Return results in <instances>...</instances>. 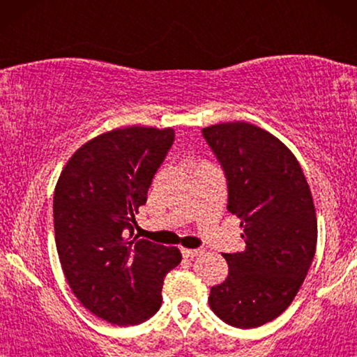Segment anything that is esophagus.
I'll list each match as a JSON object with an SVG mask.
<instances>
[{"label": "esophagus", "mask_w": 357, "mask_h": 357, "mask_svg": "<svg viewBox=\"0 0 357 357\" xmlns=\"http://www.w3.org/2000/svg\"><path fill=\"white\" fill-rule=\"evenodd\" d=\"M203 250L202 248H182V255L185 258H195L198 255H202Z\"/></svg>", "instance_id": "1"}]
</instances>
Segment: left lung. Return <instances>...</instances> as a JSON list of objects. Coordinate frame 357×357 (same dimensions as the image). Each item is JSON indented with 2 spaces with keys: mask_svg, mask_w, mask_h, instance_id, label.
Returning a JSON list of instances; mask_svg holds the SVG:
<instances>
[{
  "mask_svg": "<svg viewBox=\"0 0 357 357\" xmlns=\"http://www.w3.org/2000/svg\"><path fill=\"white\" fill-rule=\"evenodd\" d=\"M227 178V209L241 219L245 248L224 253L229 275L209 307L237 328L280 317L304 282L317 247L314 199L287 146L247 121L203 128Z\"/></svg>",
  "mask_w": 357,
  "mask_h": 357,
  "instance_id": "obj_1",
  "label": "left lung"
}]
</instances>
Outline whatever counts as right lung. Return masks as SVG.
<instances>
[{
    "label": "right lung",
    "mask_w": 357,
    "mask_h": 357,
    "mask_svg": "<svg viewBox=\"0 0 357 357\" xmlns=\"http://www.w3.org/2000/svg\"><path fill=\"white\" fill-rule=\"evenodd\" d=\"M172 128L126 126L71 155L53 195L58 257L77 301L109 324H143L162 304L177 247L133 237L135 216L174 143ZM130 236H128V232Z\"/></svg>",
    "instance_id": "1"
}]
</instances>
